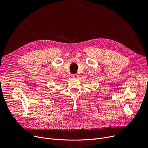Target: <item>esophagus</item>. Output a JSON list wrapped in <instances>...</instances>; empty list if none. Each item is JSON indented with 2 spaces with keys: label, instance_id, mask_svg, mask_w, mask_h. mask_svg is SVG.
Segmentation results:
<instances>
[{
  "label": "esophagus",
  "instance_id": "1",
  "mask_svg": "<svg viewBox=\"0 0 148 148\" xmlns=\"http://www.w3.org/2000/svg\"><path fill=\"white\" fill-rule=\"evenodd\" d=\"M78 77V75L77 74H73V77L74 78H77Z\"/></svg>",
  "mask_w": 148,
  "mask_h": 148
}]
</instances>
